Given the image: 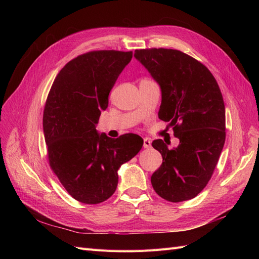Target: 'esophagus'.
Here are the masks:
<instances>
[{
	"label": "esophagus",
	"instance_id": "1",
	"mask_svg": "<svg viewBox=\"0 0 259 259\" xmlns=\"http://www.w3.org/2000/svg\"><path fill=\"white\" fill-rule=\"evenodd\" d=\"M150 147H151V140L148 139V138H145L144 139V148L149 149Z\"/></svg>",
	"mask_w": 259,
	"mask_h": 259
}]
</instances>
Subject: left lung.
<instances>
[{
    "mask_svg": "<svg viewBox=\"0 0 259 259\" xmlns=\"http://www.w3.org/2000/svg\"><path fill=\"white\" fill-rule=\"evenodd\" d=\"M134 57L159 84V119L179 139L170 150L162 139L152 143L163 158L151 176L153 189L169 202L193 199L207 185L225 145L222 92L204 65L180 51L137 50Z\"/></svg>",
    "mask_w": 259,
    "mask_h": 259,
    "instance_id": "1",
    "label": "left lung"
}]
</instances>
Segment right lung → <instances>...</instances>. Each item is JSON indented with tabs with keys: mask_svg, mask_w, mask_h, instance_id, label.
I'll return each instance as SVG.
<instances>
[{
	"mask_svg": "<svg viewBox=\"0 0 259 259\" xmlns=\"http://www.w3.org/2000/svg\"><path fill=\"white\" fill-rule=\"evenodd\" d=\"M132 52L95 51L69 61L46 100L43 131L51 168L72 198L98 204L114 193L117 170L140 151L136 134L108 137L96 130L101 111Z\"/></svg>",
	"mask_w": 259,
	"mask_h": 259,
	"instance_id": "right-lung-1",
	"label": "right lung"
}]
</instances>
